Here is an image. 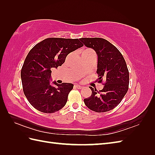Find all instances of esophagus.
<instances>
[{
	"label": "esophagus",
	"mask_w": 155,
	"mask_h": 155,
	"mask_svg": "<svg viewBox=\"0 0 155 155\" xmlns=\"http://www.w3.org/2000/svg\"><path fill=\"white\" fill-rule=\"evenodd\" d=\"M74 87L76 88H77L78 89H81V88H83V86H81V85H80V84H75Z\"/></svg>",
	"instance_id": "34e87169"
}]
</instances>
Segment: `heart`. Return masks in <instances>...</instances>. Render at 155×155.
Wrapping results in <instances>:
<instances>
[{"mask_svg": "<svg viewBox=\"0 0 155 155\" xmlns=\"http://www.w3.org/2000/svg\"><path fill=\"white\" fill-rule=\"evenodd\" d=\"M85 51H87V50H85Z\"/></svg>", "mask_w": 155, "mask_h": 155, "instance_id": "1", "label": "heart"}]
</instances>
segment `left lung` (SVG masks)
<instances>
[{"label": "left lung", "mask_w": 155, "mask_h": 155, "mask_svg": "<svg viewBox=\"0 0 155 155\" xmlns=\"http://www.w3.org/2000/svg\"><path fill=\"white\" fill-rule=\"evenodd\" d=\"M80 41L96 52L98 57V83L105 81L104 87L97 91L90 87L91 96L84 102L89 109L104 113L116 107L127 93L129 72L120 51L110 42L101 38H81Z\"/></svg>", "instance_id": "left-lung-1"}]
</instances>
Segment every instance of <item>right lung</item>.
<instances>
[{
  "instance_id": "right-lung-1",
  "label": "right lung",
  "mask_w": 155,
  "mask_h": 155,
  "mask_svg": "<svg viewBox=\"0 0 155 155\" xmlns=\"http://www.w3.org/2000/svg\"><path fill=\"white\" fill-rule=\"evenodd\" d=\"M83 46L78 38H48L29 51L21 76L25 95L36 109L52 113L65 106L74 85L55 81L51 84V69L61 66L69 53Z\"/></svg>"
}]
</instances>
